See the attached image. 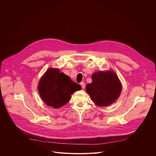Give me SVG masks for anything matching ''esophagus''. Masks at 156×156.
<instances>
[{"mask_svg":"<svg viewBox=\"0 0 156 156\" xmlns=\"http://www.w3.org/2000/svg\"><path fill=\"white\" fill-rule=\"evenodd\" d=\"M80 84H81V86L82 87V89H84L85 88V83L84 82H81L80 83Z\"/></svg>","mask_w":156,"mask_h":156,"instance_id":"1","label":"esophagus"}]
</instances>
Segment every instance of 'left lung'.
<instances>
[{"label":"left lung","instance_id":"obj_1","mask_svg":"<svg viewBox=\"0 0 156 156\" xmlns=\"http://www.w3.org/2000/svg\"><path fill=\"white\" fill-rule=\"evenodd\" d=\"M92 83L86 86V92L97 106L108 107L119 97L122 84L112 69L97 71L92 74Z\"/></svg>","mask_w":156,"mask_h":156}]
</instances>
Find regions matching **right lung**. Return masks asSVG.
<instances>
[{
  "instance_id": "obj_1",
  "label": "right lung",
  "mask_w": 156,
  "mask_h": 156,
  "mask_svg": "<svg viewBox=\"0 0 156 156\" xmlns=\"http://www.w3.org/2000/svg\"><path fill=\"white\" fill-rule=\"evenodd\" d=\"M37 89L46 105L59 108L67 103L72 95L81 90V86L61 72L58 68L50 67L40 78Z\"/></svg>"
}]
</instances>
